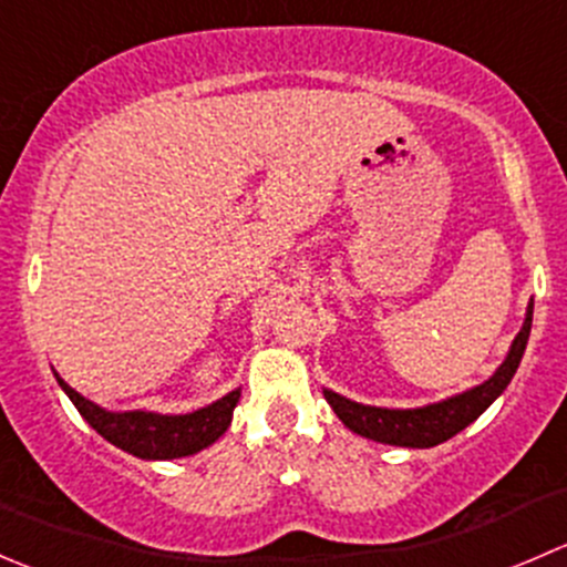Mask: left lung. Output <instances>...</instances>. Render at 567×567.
Instances as JSON below:
<instances>
[{"label": "left lung", "instance_id": "obj_1", "mask_svg": "<svg viewBox=\"0 0 567 567\" xmlns=\"http://www.w3.org/2000/svg\"><path fill=\"white\" fill-rule=\"evenodd\" d=\"M532 329V305L527 310V320H524L522 331L513 340L511 353H507L505 362L499 364L494 375H491L485 384L474 386V390L458 394V398H450L444 403L425 405V409H375V405H362L353 403V400L340 398L337 392L326 390V400L334 409V414L351 427L359 436H368L373 442L384 444H398V447H436V444L447 442L455 433H461L463 427L472 425L502 392L511 384V379L516 375L518 362L524 357V348H527Z\"/></svg>", "mask_w": 567, "mask_h": 567}]
</instances>
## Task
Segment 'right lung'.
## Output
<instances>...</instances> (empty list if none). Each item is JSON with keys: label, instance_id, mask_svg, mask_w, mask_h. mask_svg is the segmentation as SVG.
<instances>
[{"label": "right lung", "instance_id": "1", "mask_svg": "<svg viewBox=\"0 0 567 567\" xmlns=\"http://www.w3.org/2000/svg\"><path fill=\"white\" fill-rule=\"evenodd\" d=\"M60 386L65 390L68 398L79 409V414L106 439L114 447L125 450V453L136 455V458L147 461H167L183 458V455H194L203 447L214 444L221 433L227 431L233 420V409H236L241 390L225 394L216 403L205 405V409L194 411V414H147V411H125V414H112V411L99 409L82 398L76 390L65 384L56 375Z\"/></svg>", "mask_w": 567, "mask_h": 567}]
</instances>
